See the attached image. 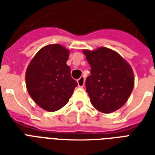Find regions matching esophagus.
Here are the masks:
<instances>
[{
    "label": "esophagus",
    "instance_id": "34e87169",
    "mask_svg": "<svg viewBox=\"0 0 155 155\" xmlns=\"http://www.w3.org/2000/svg\"><path fill=\"white\" fill-rule=\"evenodd\" d=\"M77 83L79 87H84V76H81L80 79L77 80Z\"/></svg>",
    "mask_w": 155,
    "mask_h": 155
}]
</instances>
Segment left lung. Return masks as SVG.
Masks as SVG:
<instances>
[{"instance_id":"8db88e82","label":"left lung","mask_w":155,"mask_h":155,"mask_svg":"<svg viewBox=\"0 0 155 155\" xmlns=\"http://www.w3.org/2000/svg\"><path fill=\"white\" fill-rule=\"evenodd\" d=\"M83 52L91 65L85 86L92 105L105 114L119 110L133 91L134 78L130 65L108 48Z\"/></svg>"}]
</instances>
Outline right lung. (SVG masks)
<instances>
[{"label": "right lung", "instance_id": "right-lung-1", "mask_svg": "<svg viewBox=\"0 0 155 155\" xmlns=\"http://www.w3.org/2000/svg\"><path fill=\"white\" fill-rule=\"evenodd\" d=\"M69 53L61 45H46L36 53L26 70L29 94L45 110L53 112L64 106L78 85L66 64Z\"/></svg>", "mask_w": 155, "mask_h": 155}]
</instances>
